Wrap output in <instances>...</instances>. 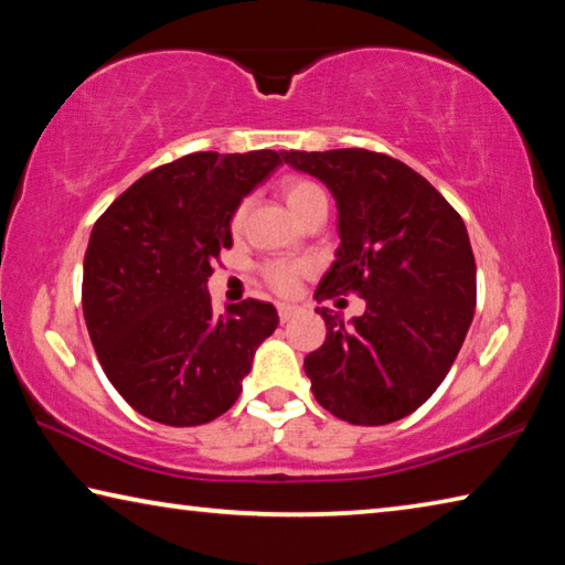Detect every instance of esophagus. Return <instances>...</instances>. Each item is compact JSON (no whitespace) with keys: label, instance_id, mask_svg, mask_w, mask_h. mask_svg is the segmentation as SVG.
I'll use <instances>...</instances> for the list:
<instances>
[{"label":"esophagus","instance_id":"1","mask_svg":"<svg viewBox=\"0 0 565 565\" xmlns=\"http://www.w3.org/2000/svg\"><path fill=\"white\" fill-rule=\"evenodd\" d=\"M276 309H279V319H281V321H289V319L296 317V313L301 311L296 303H279V306H276Z\"/></svg>","mask_w":565,"mask_h":565}]
</instances>
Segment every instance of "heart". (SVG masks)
I'll return each mask as SVG.
<instances>
[{
    "label": "heart",
    "instance_id": "obj_1",
    "mask_svg": "<svg viewBox=\"0 0 565 565\" xmlns=\"http://www.w3.org/2000/svg\"><path fill=\"white\" fill-rule=\"evenodd\" d=\"M281 194L286 206L291 209V214L296 218H301L303 212H309L313 204L327 202V191H323L317 181L303 179V177H289L281 181ZM244 209H238L234 214V226L242 224ZM306 266L303 264H291V262H271L264 266V279L269 281L271 289H276L279 294H289L294 291L296 281L303 274Z\"/></svg>",
    "mask_w": 565,
    "mask_h": 565
}]
</instances>
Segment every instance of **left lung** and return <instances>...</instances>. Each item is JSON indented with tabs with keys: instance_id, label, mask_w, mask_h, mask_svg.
<instances>
[{
	"instance_id": "left-lung-1",
	"label": "left lung",
	"mask_w": 565,
	"mask_h": 565,
	"mask_svg": "<svg viewBox=\"0 0 565 565\" xmlns=\"http://www.w3.org/2000/svg\"><path fill=\"white\" fill-rule=\"evenodd\" d=\"M337 199V262L313 299L356 291L366 311L303 359L319 404L349 424L384 426L424 404L454 366L476 309V262L463 218L394 157L369 149L284 151Z\"/></svg>"
}]
</instances>
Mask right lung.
Here are the masks:
<instances>
[{
    "instance_id": "add662e5",
    "label": "right lung",
    "mask_w": 565,
    "mask_h": 565,
    "mask_svg": "<svg viewBox=\"0 0 565 565\" xmlns=\"http://www.w3.org/2000/svg\"><path fill=\"white\" fill-rule=\"evenodd\" d=\"M284 161L271 149L196 151L124 191L92 228L82 309L104 374L157 424L202 426L242 394L256 349L279 327L271 303L214 313L206 281L232 246V216Z\"/></svg>"
}]
</instances>
